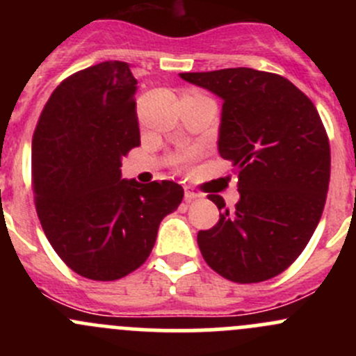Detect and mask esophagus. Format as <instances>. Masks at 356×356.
<instances>
[{"instance_id":"34e87169","label":"esophagus","mask_w":356,"mask_h":356,"mask_svg":"<svg viewBox=\"0 0 356 356\" xmlns=\"http://www.w3.org/2000/svg\"><path fill=\"white\" fill-rule=\"evenodd\" d=\"M184 198L188 201L203 198V193L198 191L196 188H193V186H186V188H184Z\"/></svg>"}]
</instances>
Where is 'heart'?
<instances>
[{
    "label": "heart",
    "mask_w": 356,
    "mask_h": 356,
    "mask_svg": "<svg viewBox=\"0 0 356 356\" xmlns=\"http://www.w3.org/2000/svg\"><path fill=\"white\" fill-rule=\"evenodd\" d=\"M193 160H195V153H181V155H175L172 158V163L177 168H188Z\"/></svg>",
    "instance_id": "obj_1"
}]
</instances>
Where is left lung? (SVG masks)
I'll return each instance as SVG.
<instances>
[{
  "instance_id": "1",
  "label": "left lung",
  "mask_w": 356,
  "mask_h": 356,
  "mask_svg": "<svg viewBox=\"0 0 356 356\" xmlns=\"http://www.w3.org/2000/svg\"><path fill=\"white\" fill-rule=\"evenodd\" d=\"M224 99L218 153L232 161L241 195L234 210L208 195L220 213L198 232L208 267L251 284L275 277L310 241L324 211L331 148L312 99L272 72L222 68L181 74Z\"/></svg>"
}]
</instances>
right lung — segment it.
<instances>
[{
    "mask_svg": "<svg viewBox=\"0 0 356 356\" xmlns=\"http://www.w3.org/2000/svg\"><path fill=\"white\" fill-rule=\"evenodd\" d=\"M136 84L124 62L67 77L49 96L32 138V189L49 245L91 281H117L141 267L165 215L184 189L172 181L122 179V158L141 145Z\"/></svg>",
    "mask_w": 356,
    "mask_h": 356,
    "instance_id": "add662e5",
    "label": "right lung"
}]
</instances>
